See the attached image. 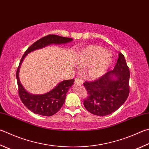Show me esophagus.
<instances>
[{
  "instance_id": "esophagus-1",
  "label": "esophagus",
  "mask_w": 149,
  "mask_h": 149,
  "mask_svg": "<svg viewBox=\"0 0 149 149\" xmlns=\"http://www.w3.org/2000/svg\"><path fill=\"white\" fill-rule=\"evenodd\" d=\"M75 83H77V84H80V85H82L83 81L81 79H79V78L77 77V78H75Z\"/></svg>"
}]
</instances>
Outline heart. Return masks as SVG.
Listing matches in <instances>:
<instances>
[{"label": "heart", "mask_w": 149, "mask_h": 149, "mask_svg": "<svg viewBox=\"0 0 149 149\" xmlns=\"http://www.w3.org/2000/svg\"><path fill=\"white\" fill-rule=\"evenodd\" d=\"M111 61V53L99 45H91L83 49L78 54L77 58V63L79 67H89L87 75L91 79L101 77Z\"/></svg>", "instance_id": "heart-1"}]
</instances>
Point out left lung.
<instances>
[{
  "mask_svg": "<svg viewBox=\"0 0 149 149\" xmlns=\"http://www.w3.org/2000/svg\"><path fill=\"white\" fill-rule=\"evenodd\" d=\"M130 75L124 56L120 53L114 69L98 79L83 83L87 92L83 100L86 109L97 116L108 115L117 110L128 97Z\"/></svg>",
  "mask_w": 149,
  "mask_h": 149,
  "instance_id": "left-lung-1",
  "label": "left lung"
}]
</instances>
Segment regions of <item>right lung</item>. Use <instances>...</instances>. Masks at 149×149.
<instances>
[{
	"label": "right lung",
	"instance_id": "1",
	"mask_svg": "<svg viewBox=\"0 0 149 149\" xmlns=\"http://www.w3.org/2000/svg\"><path fill=\"white\" fill-rule=\"evenodd\" d=\"M72 38L58 36L55 34H49L37 40L32 44L21 57L19 64L16 72V78L18 86V93L21 100L23 104L34 113L42 116L49 117L57 113L63 106L65 101L66 93L71 87L74 79L65 80L61 82L58 85L49 93L42 95H34L27 93L21 85L19 78V70L21 63L28 53L36 49L44 47L46 45L55 44H61L72 41Z\"/></svg>",
	"mask_w": 149,
	"mask_h": 149
}]
</instances>
